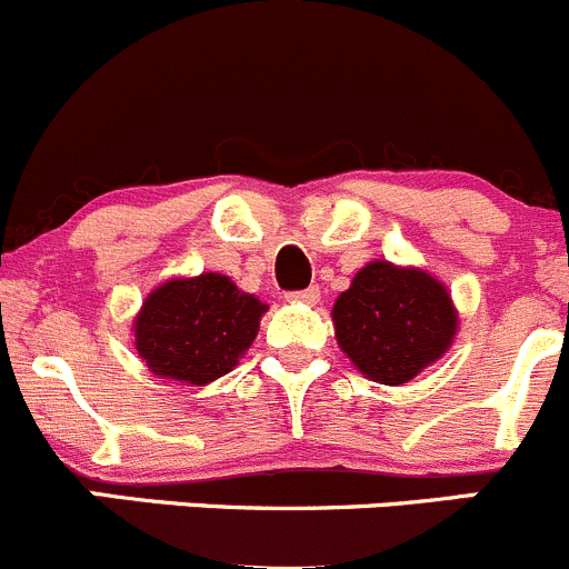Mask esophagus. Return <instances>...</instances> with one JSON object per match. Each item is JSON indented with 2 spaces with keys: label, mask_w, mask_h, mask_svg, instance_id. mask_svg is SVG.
<instances>
[{
  "label": "esophagus",
  "mask_w": 569,
  "mask_h": 569,
  "mask_svg": "<svg viewBox=\"0 0 569 569\" xmlns=\"http://www.w3.org/2000/svg\"><path fill=\"white\" fill-rule=\"evenodd\" d=\"M286 300L300 302V306H317L319 289L317 286H308V289H302V291H289V295H286Z\"/></svg>",
  "instance_id": "34e87169"
}]
</instances>
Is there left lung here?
I'll use <instances>...</instances> for the list:
<instances>
[{"mask_svg":"<svg viewBox=\"0 0 569 569\" xmlns=\"http://www.w3.org/2000/svg\"><path fill=\"white\" fill-rule=\"evenodd\" d=\"M333 328L361 375L400 386L450 350L459 313L428 272L372 261L336 300Z\"/></svg>","mask_w":569,"mask_h":569,"instance_id":"obj_1","label":"left lung"}]
</instances>
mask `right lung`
<instances>
[{
	"label": "right lung",
	"instance_id": "1",
	"mask_svg": "<svg viewBox=\"0 0 569 569\" xmlns=\"http://www.w3.org/2000/svg\"><path fill=\"white\" fill-rule=\"evenodd\" d=\"M263 306L230 278L202 272L172 278L150 291L132 330L150 372L206 386L239 363L256 341Z\"/></svg>",
	"mask_w": 569,
	"mask_h": 569
}]
</instances>
